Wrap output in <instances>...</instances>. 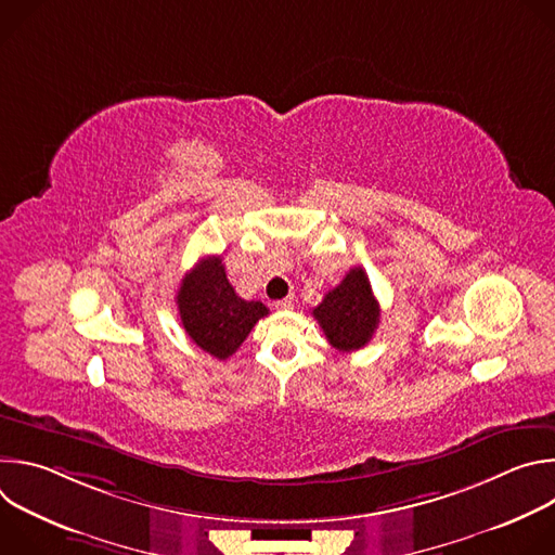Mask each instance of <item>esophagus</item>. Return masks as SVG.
Segmentation results:
<instances>
[{
	"label": "esophagus",
	"mask_w": 555,
	"mask_h": 555,
	"mask_svg": "<svg viewBox=\"0 0 555 555\" xmlns=\"http://www.w3.org/2000/svg\"><path fill=\"white\" fill-rule=\"evenodd\" d=\"M292 305H294V296H287V298H281V300H276V302H274V307H276V309H281V311L292 309Z\"/></svg>",
	"instance_id": "obj_1"
}]
</instances>
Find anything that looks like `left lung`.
I'll list each match as a JSON object with an SVG mask.
<instances>
[{
    "label": "left lung",
    "instance_id": "left-lung-1",
    "mask_svg": "<svg viewBox=\"0 0 555 555\" xmlns=\"http://www.w3.org/2000/svg\"><path fill=\"white\" fill-rule=\"evenodd\" d=\"M311 313L330 345L343 353L362 349L379 325V302L362 268H351Z\"/></svg>",
    "mask_w": 555,
    "mask_h": 555
}]
</instances>
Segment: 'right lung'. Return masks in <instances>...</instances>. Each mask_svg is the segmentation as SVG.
<instances>
[{
    "mask_svg": "<svg viewBox=\"0 0 555 555\" xmlns=\"http://www.w3.org/2000/svg\"><path fill=\"white\" fill-rule=\"evenodd\" d=\"M176 300L189 338L217 360L230 358L270 313L261 300H244L234 292L221 257L202 259L182 279Z\"/></svg>",
    "mask_w": 555,
    "mask_h": 555,
    "instance_id": "1",
    "label": "right lung"
}]
</instances>
